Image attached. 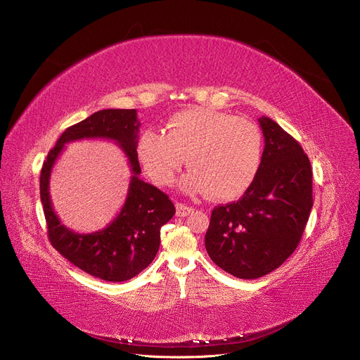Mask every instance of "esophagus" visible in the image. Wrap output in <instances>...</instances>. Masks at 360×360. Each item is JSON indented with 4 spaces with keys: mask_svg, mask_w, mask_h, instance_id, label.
<instances>
[{
    "mask_svg": "<svg viewBox=\"0 0 360 360\" xmlns=\"http://www.w3.org/2000/svg\"><path fill=\"white\" fill-rule=\"evenodd\" d=\"M193 212H194L193 207L182 204V202H176V216L178 217H186V216H190Z\"/></svg>",
    "mask_w": 360,
    "mask_h": 360,
    "instance_id": "1",
    "label": "esophagus"
}]
</instances>
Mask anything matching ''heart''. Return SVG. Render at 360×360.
<instances>
[{"mask_svg":"<svg viewBox=\"0 0 360 360\" xmlns=\"http://www.w3.org/2000/svg\"><path fill=\"white\" fill-rule=\"evenodd\" d=\"M182 178L188 193H209L213 200L240 197L252 185L262 159V136L245 118L210 108L184 109L170 117L163 132L147 129L137 141V158L158 185L174 184L185 163Z\"/></svg>","mask_w":360,"mask_h":360,"instance_id":"obj_1","label":"heart"}]
</instances>
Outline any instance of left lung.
I'll list each match as a JSON object with an SVG mask.
<instances>
[{"label": "left lung", "mask_w": 360, "mask_h": 360, "mask_svg": "<svg viewBox=\"0 0 360 360\" xmlns=\"http://www.w3.org/2000/svg\"><path fill=\"white\" fill-rule=\"evenodd\" d=\"M258 121L266 146L257 178L238 201L214 207L204 239L216 266L247 280L274 271L293 254L314 204L304 148L271 118Z\"/></svg>", "instance_id": "1"}]
</instances>
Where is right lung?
Wrapping results in <instances>:
<instances>
[{
	"instance_id": "obj_1",
	"label": "right lung",
	"mask_w": 360,
	"mask_h": 360,
	"mask_svg": "<svg viewBox=\"0 0 360 360\" xmlns=\"http://www.w3.org/2000/svg\"><path fill=\"white\" fill-rule=\"evenodd\" d=\"M136 109H103L68 127L48 153L41 172V201L52 247L75 267L106 281H125L141 273L155 259L160 245V228L175 214V205L159 188L140 179ZM108 138L127 155L133 176L120 214L105 230L75 234L60 224L49 197L51 166L70 141Z\"/></svg>"
}]
</instances>
